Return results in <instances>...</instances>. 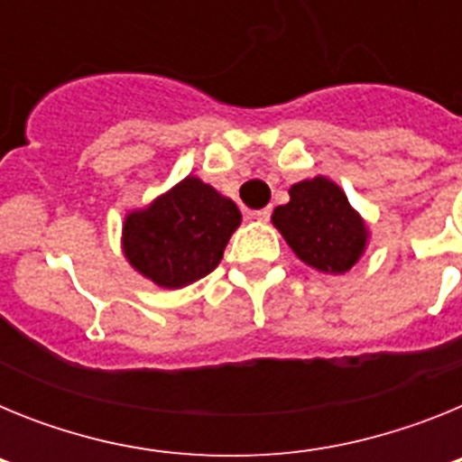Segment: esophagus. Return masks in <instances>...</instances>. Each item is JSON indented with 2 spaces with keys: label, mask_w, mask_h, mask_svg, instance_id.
<instances>
[{
  "label": "esophagus",
  "mask_w": 462,
  "mask_h": 462,
  "mask_svg": "<svg viewBox=\"0 0 462 462\" xmlns=\"http://www.w3.org/2000/svg\"><path fill=\"white\" fill-rule=\"evenodd\" d=\"M252 217L259 219V222H268L271 219V208H261V210H252Z\"/></svg>",
  "instance_id": "obj_1"
}]
</instances>
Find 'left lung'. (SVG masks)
<instances>
[{"label":"left lung","mask_w":462,"mask_h":462,"mask_svg":"<svg viewBox=\"0 0 462 462\" xmlns=\"http://www.w3.org/2000/svg\"><path fill=\"white\" fill-rule=\"evenodd\" d=\"M291 201L277 206L273 224L296 256L324 273H346L365 247V224L345 191L326 178L303 180L289 189Z\"/></svg>","instance_id":"obj_1"}]
</instances>
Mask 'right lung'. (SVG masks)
<instances>
[{"label":"right lung","instance_id":"1","mask_svg":"<svg viewBox=\"0 0 462 462\" xmlns=\"http://www.w3.org/2000/svg\"><path fill=\"white\" fill-rule=\"evenodd\" d=\"M240 224L231 199L199 178H185L125 222V254L138 273L166 289H180L212 273Z\"/></svg>","mask_w":462,"mask_h":462}]
</instances>
